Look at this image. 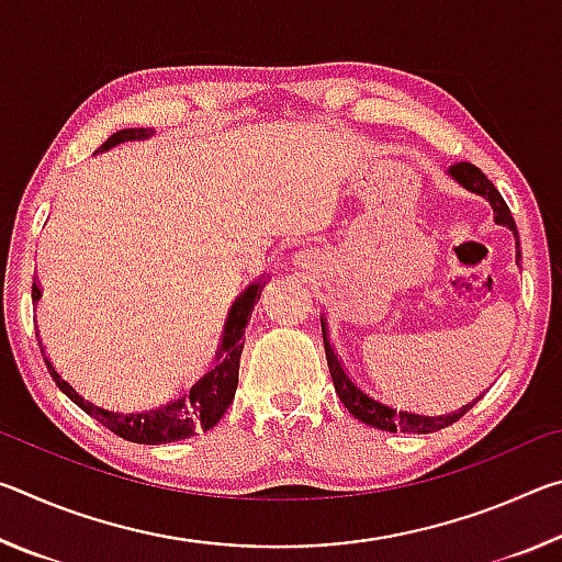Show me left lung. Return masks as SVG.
Segmentation results:
<instances>
[{"instance_id": "1", "label": "left lung", "mask_w": 562, "mask_h": 562, "mask_svg": "<svg viewBox=\"0 0 562 562\" xmlns=\"http://www.w3.org/2000/svg\"><path fill=\"white\" fill-rule=\"evenodd\" d=\"M449 176L456 180V183H461L465 190H471V193H479L486 198L493 207V221H496L498 225L510 227V233L516 235V240H518L516 221H513L506 201H503V195L498 193L496 186H493L479 168H475L473 164H453L449 168ZM518 260H520V250H518ZM322 339H325V355H327L331 382H335V392L339 394L341 404L347 406V412L355 418H359L361 424H369V426H374V429L392 431V434H396V431L431 434V431L446 429V426H451L453 422H459V418L475 404L473 402L469 406L459 408V412L443 414V416H426V414L406 412V408H396L392 404H384L382 398H374L372 394H367L364 389H361L355 379L347 374V369L341 367L339 357L335 355V349H331L329 339H327L325 319H322Z\"/></svg>"}]
</instances>
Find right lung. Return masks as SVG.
Listing matches in <instances>:
<instances>
[{
    "instance_id": "add662e5",
    "label": "right lung",
    "mask_w": 562,
    "mask_h": 562,
    "mask_svg": "<svg viewBox=\"0 0 562 562\" xmlns=\"http://www.w3.org/2000/svg\"><path fill=\"white\" fill-rule=\"evenodd\" d=\"M150 136H154V131L150 128H123L113 133V136H109L106 144H103L99 150H109L119 144H126V140H144ZM262 288H265L262 280L252 282L250 288L235 300L233 310L227 312L223 345H221V351H217V367L211 369L203 379H198V382L190 386L188 394L173 398V402L166 406L150 408V412H140V414L106 412V408L91 404L81 394H76L74 386L69 382H64L52 361L44 357L46 369H49L56 386H59L76 406H81L83 412L97 418L99 424L106 426L109 431L121 436V439L133 441V443H148V446L190 439V436L213 429V426L221 422L223 414L227 412V406L233 404L235 389H237V372H240V355L245 345L243 339L245 325L250 322L255 302L260 300ZM40 297H42V290L40 284L34 282L32 300L40 302Z\"/></svg>"
}]
</instances>
